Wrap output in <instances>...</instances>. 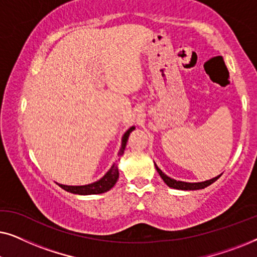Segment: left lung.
Masks as SVG:
<instances>
[{"instance_id":"obj_1","label":"left lung","mask_w":257,"mask_h":257,"mask_svg":"<svg viewBox=\"0 0 257 257\" xmlns=\"http://www.w3.org/2000/svg\"><path fill=\"white\" fill-rule=\"evenodd\" d=\"M154 166H156L157 172H158V173H159L161 179H163L164 182L168 186V187L175 188V189H181V191H196V189H202V188L207 187V186L212 185L213 182H215L217 179L221 177V174H220V175H217V177L213 178V179H209V180H206V181H201V182H186V181L175 180V179H172L170 177H167V175L165 174L164 172L161 171L160 168L157 166L156 163H154Z\"/></svg>"}]
</instances>
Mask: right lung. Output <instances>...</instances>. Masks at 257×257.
<instances>
[{"mask_svg":"<svg viewBox=\"0 0 257 257\" xmlns=\"http://www.w3.org/2000/svg\"><path fill=\"white\" fill-rule=\"evenodd\" d=\"M133 130H136V126H132L130 127L127 131L124 133L121 138V146L120 150L118 152V157H121L122 153H124L126 143H127V139L130 137V133H131ZM119 178V171H118V165L113 164L111 166L110 170H108L103 178H100L99 180L92 182V184L89 185H83V186H69V185H62L58 184L59 187L65 189L66 192L72 193V194H78V195H91V194H101V193H105L113 187L115 182L118 181Z\"/></svg>","mask_w":257,"mask_h":257,"instance_id":"1","label":"right lung"}]
</instances>
